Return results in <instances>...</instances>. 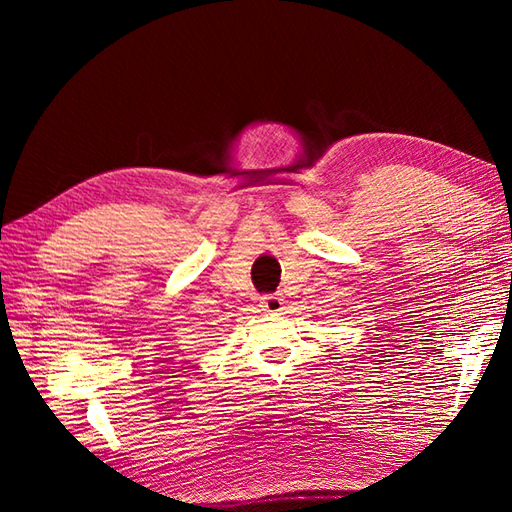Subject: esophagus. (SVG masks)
<instances>
[{
    "instance_id": "esophagus-1",
    "label": "esophagus",
    "mask_w": 512,
    "mask_h": 512,
    "mask_svg": "<svg viewBox=\"0 0 512 512\" xmlns=\"http://www.w3.org/2000/svg\"><path fill=\"white\" fill-rule=\"evenodd\" d=\"M260 307L265 309L267 314H277L284 309V297L282 294H265V297H260Z\"/></svg>"
}]
</instances>
